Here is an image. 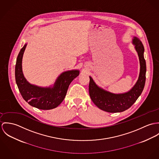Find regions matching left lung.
Here are the masks:
<instances>
[{"label": "left lung", "instance_id": "obj_1", "mask_svg": "<svg viewBox=\"0 0 159 159\" xmlns=\"http://www.w3.org/2000/svg\"><path fill=\"white\" fill-rule=\"evenodd\" d=\"M132 44L138 53L140 70L139 79L129 91L115 94L99 87L89 76V93L93 103L101 110L109 113L122 112L132 106L141 93L144 87L146 81V65L144 58V46L140 39L134 36Z\"/></svg>", "mask_w": 159, "mask_h": 159}]
</instances>
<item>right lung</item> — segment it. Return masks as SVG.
<instances>
[{"instance_id": "obj_1", "label": "right lung", "mask_w": 159, "mask_h": 159, "mask_svg": "<svg viewBox=\"0 0 159 159\" xmlns=\"http://www.w3.org/2000/svg\"><path fill=\"white\" fill-rule=\"evenodd\" d=\"M27 43L18 54L15 66V79L18 89L23 99L32 107L41 110H51L59 106L65 99L71 82L80 73L73 70L62 72L55 80L53 86L41 87L30 84L25 78L22 68L23 54Z\"/></svg>"}]
</instances>
